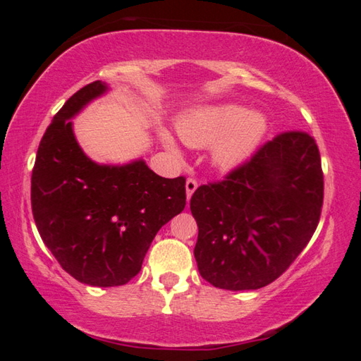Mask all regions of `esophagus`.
Instances as JSON below:
<instances>
[{
    "mask_svg": "<svg viewBox=\"0 0 361 361\" xmlns=\"http://www.w3.org/2000/svg\"><path fill=\"white\" fill-rule=\"evenodd\" d=\"M195 189H197V181L192 180V178H188L186 180V197H188V200L192 197Z\"/></svg>",
    "mask_w": 361,
    "mask_h": 361,
    "instance_id": "34e87169",
    "label": "esophagus"
}]
</instances>
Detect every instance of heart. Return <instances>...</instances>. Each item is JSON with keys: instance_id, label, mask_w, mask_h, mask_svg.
I'll use <instances>...</instances> for the list:
<instances>
[{"instance_id": "obj_1", "label": "heart", "mask_w": 361, "mask_h": 361, "mask_svg": "<svg viewBox=\"0 0 361 361\" xmlns=\"http://www.w3.org/2000/svg\"><path fill=\"white\" fill-rule=\"evenodd\" d=\"M176 130L191 148L212 145V162L218 169L231 170L242 166L258 149L267 130V119L237 103H219L185 114L176 122ZM161 140L170 152H178L166 130H161Z\"/></svg>"}]
</instances>
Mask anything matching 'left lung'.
<instances>
[{"mask_svg": "<svg viewBox=\"0 0 361 361\" xmlns=\"http://www.w3.org/2000/svg\"><path fill=\"white\" fill-rule=\"evenodd\" d=\"M322 204L315 140L304 132L280 133L226 180L192 194L200 276L231 291L274 282L314 235Z\"/></svg>", "mask_w": 361, "mask_h": 361, "instance_id": "obj_1", "label": "left lung"}]
</instances>
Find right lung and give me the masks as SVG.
Returning <instances> with one entry per match:
<instances>
[{
  "label": "right lung",
  "instance_id": "obj_1",
  "mask_svg": "<svg viewBox=\"0 0 361 361\" xmlns=\"http://www.w3.org/2000/svg\"><path fill=\"white\" fill-rule=\"evenodd\" d=\"M108 90L95 81L66 100L42 135L32 173L42 242L71 277L102 288L135 277L157 231L186 205L183 176L162 178L143 159L99 164L79 146L71 119Z\"/></svg>",
  "mask_w": 361,
  "mask_h": 361
}]
</instances>
